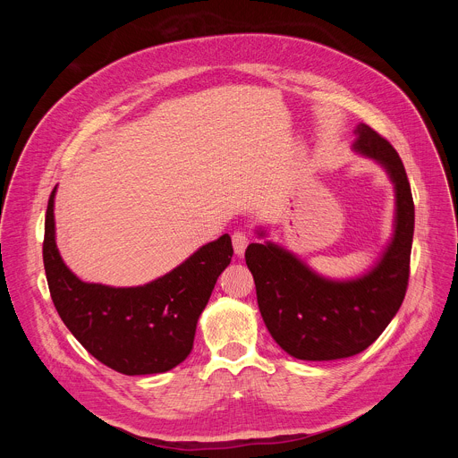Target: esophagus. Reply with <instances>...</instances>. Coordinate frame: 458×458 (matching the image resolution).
Returning <instances> with one entry per match:
<instances>
[{
  "instance_id": "esophagus-1",
  "label": "esophagus",
  "mask_w": 458,
  "mask_h": 458,
  "mask_svg": "<svg viewBox=\"0 0 458 458\" xmlns=\"http://www.w3.org/2000/svg\"><path fill=\"white\" fill-rule=\"evenodd\" d=\"M232 242H233V251H235V255L241 257V255L244 253V250H246L250 239H248L246 232L237 230V232H233V235H232Z\"/></svg>"
}]
</instances>
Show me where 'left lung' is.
Wrapping results in <instances>:
<instances>
[{
  "label": "left lung",
  "instance_id": "1",
  "mask_svg": "<svg viewBox=\"0 0 458 458\" xmlns=\"http://www.w3.org/2000/svg\"><path fill=\"white\" fill-rule=\"evenodd\" d=\"M355 136L353 150L377 161L395 186V230L377 265L357 279L334 281L270 241L251 242L244 253L268 332L301 360H335L364 352L395 317L408 288L415 205L404 165L371 126L357 124ZM257 233L267 235L265 230Z\"/></svg>",
  "mask_w": 458,
  "mask_h": 458
}]
</instances>
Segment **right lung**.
Segmentation results:
<instances>
[{"label":"right lung","instance_id":"obj_1","mask_svg":"<svg viewBox=\"0 0 458 458\" xmlns=\"http://www.w3.org/2000/svg\"><path fill=\"white\" fill-rule=\"evenodd\" d=\"M54 195L45 216L43 265L52 302L71 334L123 375L165 373L191 352L195 328L233 248L228 233L191 253L166 276L132 288L78 279L55 246Z\"/></svg>","mask_w":458,"mask_h":458}]
</instances>
